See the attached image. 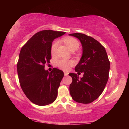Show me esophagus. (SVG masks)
<instances>
[{
    "label": "esophagus",
    "mask_w": 129,
    "mask_h": 129,
    "mask_svg": "<svg viewBox=\"0 0 129 129\" xmlns=\"http://www.w3.org/2000/svg\"><path fill=\"white\" fill-rule=\"evenodd\" d=\"M68 75V72H64V76H67Z\"/></svg>",
    "instance_id": "obj_1"
}]
</instances>
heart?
Masks as SVG:
<instances>
[{
  "instance_id": "1",
  "label": "heart",
  "mask_w": 129,
  "mask_h": 129,
  "mask_svg": "<svg viewBox=\"0 0 129 129\" xmlns=\"http://www.w3.org/2000/svg\"><path fill=\"white\" fill-rule=\"evenodd\" d=\"M63 41L65 44L70 51L73 52L78 49L80 47L79 42L76 39L71 37H68L63 39ZM58 42L57 41H54L51 45V52L52 54H54L56 51L57 48L58 47ZM74 62L73 61H68L66 60H60L57 61L56 65L60 69L63 71H68L70 69V68L73 66Z\"/></svg>"
}]
</instances>
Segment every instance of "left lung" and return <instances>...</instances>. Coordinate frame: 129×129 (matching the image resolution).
<instances>
[{"label": "left lung", "instance_id": "1", "mask_svg": "<svg viewBox=\"0 0 129 129\" xmlns=\"http://www.w3.org/2000/svg\"><path fill=\"white\" fill-rule=\"evenodd\" d=\"M69 35L79 39L82 44V56L75 71L78 73H84L81 79L77 74H69L72 78L69 86L70 94L76 102L90 104L100 97L105 88L110 61L105 48L95 39L80 33Z\"/></svg>", "mask_w": 129, "mask_h": 129}]
</instances>
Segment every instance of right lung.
Masks as SVG:
<instances>
[{"instance_id": "1", "label": "right lung", "mask_w": 129, "mask_h": 129, "mask_svg": "<svg viewBox=\"0 0 129 129\" xmlns=\"http://www.w3.org/2000/svg\"><path fill=\"white\" fill-rule=\"evenodd\" d=\"M65 32L43 30L37 32L26 43L19 54L17 70L21 88L34 104L45 106L56 99L64 72L53 68L44 69L51 59V48L54 39Z\"/></svg>"}]
</instances>
